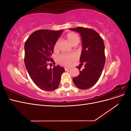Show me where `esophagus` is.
Listing matches in <instances>:
<instances>
[{"label":"esophagus","instance_id":"esophagus-1","mask_svg":"<svg viewBox=\"0 0 131 131\" xmlns=\"http://www.w3.org/2000/svg\"><path fill=\"white\" fill-rule=\"evenodd\" d=\"M64 69H65V70H69L70 69V68H69V67H65L64 68Z\"/></svg>","mask_w":131,"mask_h":131}]
</instances>
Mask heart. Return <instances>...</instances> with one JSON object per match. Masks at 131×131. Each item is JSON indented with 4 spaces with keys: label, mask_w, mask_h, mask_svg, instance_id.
Returning <instances> with one entry per match:
<instances>
[{
    "label": "heart",
    "mask_w": 131,
    "mask_h": 131,
    "mask_svg": "<svg viewBox=\"0 0 131 131\" xmlns=\"http://www.w3.org/2000/svg\"><path fill=\"white\" fill-rule=\"evenodd\" d=\"M67 39L72 45L79 41V38L78 35L75 33L70 32L67 34ZM58 46V41H57L54 45V49L56 50ZM77 58L75 54H63L57 57V61L59 63L63 65H69Z\"/></svg>",
    "instance_id": "1"
}]
</instances>
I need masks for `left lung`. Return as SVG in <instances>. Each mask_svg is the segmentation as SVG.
I'll list each match as a JSON object with an SVG mask.
<instances>
[{"label":"left lung","instance_id":"obj_1","mask_svg":"<svg viewBox=\"0 0 131 131\" xmlns=\"http://www.w3.org/2000/svg\"><path fill=\"white\" fill-rule=\"evenodd\" d=\"M80 34L82 39V51L80 61L85 68L77 67L80 71L78 76L73 79L78 88L86 90L93 86L100 79L104 67L105 57L104 43L103 39L93 29L83 27L70 28Z\"/></svg>","mask_w":131,"mask_h":131}]
</instances>
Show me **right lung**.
<instances>
[{"label":"right lung","mask_w":131,"mask_h":131,"mask_svg":"<svg viewBox=\"0 0 131 131\" xmlns=\"http://www.w3.org/2000/svg\"><path fill=\"white\" fill-rule=\"evenodd\" d=\"M63 33L62 30H38L27 39L25 44V63L28 73L34 84L46 91L58 88L65 69L58 65L48 69L53 52L54 45Z\"/></svg>","instance_id":"1"}]
</instances>
